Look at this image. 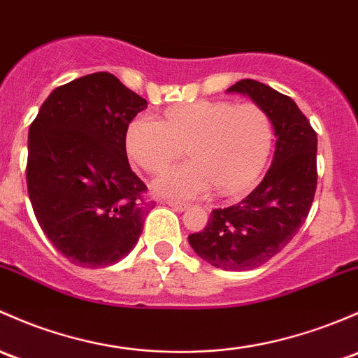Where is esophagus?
<instances>
[{"instance_id":"34e87169","label":"esophagus","mask_w":358,"mask_h":358,"mask_svg":"<svg viewBox=\"0 0 358 358\" xmlns=\"http://www.w3.org/2000/svg\"><path fill=\"white\" fill-rule=\"evenodd\" d=\"M166 204L169 208H173L175 210H185L189 209V204H185V202H176V201H168Z\"/></svg>"}]
</instances>
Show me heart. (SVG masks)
Instances as JSON below:
<instances>
[{
	"label": "heart",
	"instance_id": "heart-1",
	"mask_svg": "<svg viewBox=\"0 0 358 358\" xmlns=\"http://www.w3.org/2000/svg\"><path fill=\"white\" fill-rule=\"evenodd\" d=\"M273 145V123L255 103L194 101L169 108L163 120L142 113L125 135L129 157L149 173L164 171L187 154L190 163L159 176L163 197L189 201L216 187L220 195H242L255 185Z\"/></svg>",
	"mask_w": 358,
	"mask_h": 358
}]
</instances>
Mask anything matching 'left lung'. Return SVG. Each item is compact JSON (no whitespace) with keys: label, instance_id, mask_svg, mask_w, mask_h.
<instances>
[{"label":"left lung","instance_id":"1","mask_svg":"<svg viewBox=\"0 0 358 358\" xmlns=\"http://www.w3.org/2000/svg\"><path fill=\"white\" fill-rule=\"evenodd\" d=\"M228 92L247 94L269 115L276 134L273 164L257 189L238 204L214 209L189 242L210 266L248 271L283 250L306 223L317 187V134L295 101L269 85L245 78Z\"/></svg>","mask_w":358,"mask_h":358}]
</instances>
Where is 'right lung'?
<instances>
[{
  "label": "right lung",
  "instance_id": "right-lung-1",
  "mask_svg": "<svg viewBox=\"0 0 358 358\" xmlns=\"http://www.w3.org/2000/svg\"><path fill=\"white\" fill-rule=\"evenodd\" d=\"M145 108L115 75L97 71L56 87L30 123V204L44 235L80 268L125 257L154 208L125 148L130 122Z\"/></svg>",
  "mask_w": 358,
  "mask_h": 358
}]
</instances>
